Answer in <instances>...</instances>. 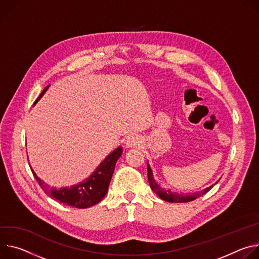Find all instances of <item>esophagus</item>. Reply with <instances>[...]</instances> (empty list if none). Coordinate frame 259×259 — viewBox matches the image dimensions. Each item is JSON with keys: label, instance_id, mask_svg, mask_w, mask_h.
<instances>
[{"label": "esophagus", "instance_id": "obj_1", "mask_svg": "<svg viewBox=\"0 0 259 259\" xmlns=\"http://www.w3.org/2000/svg\"><path fill=\"white\" fill-rule=\"evenodd\" d=\"M142 143V139L138 136H131L127 138V140L125 141V146L127 148H134L139 146Z\"/></svg>", "mask_w": 259, "mask_h": 259}]
</instances>
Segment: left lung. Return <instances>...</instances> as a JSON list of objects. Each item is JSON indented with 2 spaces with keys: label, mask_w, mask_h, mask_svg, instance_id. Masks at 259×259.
Wrapping results in <instances>:
<instances>
[{
  "label": "left lung",
  "mask_w": 259,
  "mask_h": 259,
  "mask_svg": "<svg viewBox=\"0 0 259 259\" xmlns=\"http://www.w3.org/2000/svg\"><path fill=\"white\" fill-rule=\"evenodd\" d=\"M147 169H148V181H149V184H150V187L151 189L163 200H165V202H168V203H188V202H191V200H194L195 198L202 196L204 194H206L212 187H207L203 190L200 191H197V192H194V193H189V194H180V193H176V192H171L170 190H166L162 187H160L156 181L154 180L153 178V173H152V169L149 165V163L147 162ZM218 182V181H217ZM216 182V183H217ZM215 183V184H216Z\"/></svg>",
  "instance_id": "obj_1"
}]
</instances>
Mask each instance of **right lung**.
I'll list each match as a JSON object with an SVG mask.
<instances>
[{
  "instance_id": "obj_1",
  "label": "right lung",
  "mask_w": 259,
  "mask_h": 259,
  "mask_svg": "<svg viewBox=\"0 0 259 259\" xmlns=\"http://www.w3.org/2000/svg\"><path fill=\"white\" fill-rule=\"evenodd\" d=\"M49 86L50 85L46 86L44 91L36 100L35 104L42 98V96L45 94ZM121 154L122 148H116L100 163L98 168L88 179H85L83 182H80L77 185H73L71 187H62L60 189H56L53 187L50 188L43 180H41L36 175L31 164H30L33 175L36 178L38 184L45 191V193H47L49 196L55 198L56 200H59V202L67 206L85 209L100 203L104 198V196L107 194L108 187L112 175L114 173L115 164H116L117 159L121 156Z\"/></svg>"
}]
</instances>
